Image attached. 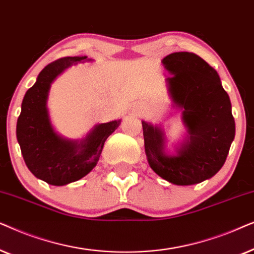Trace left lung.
I'll use <instances>...</instances> for the list:
<instances>
[{
	"label": "left lung",
	"instance_id": "obj_1",
	"mask_svg": "<svg viewBox=\"0 0 254 254\" xmlns=\"http://www.w3.org/2000/svg\"><path fill=\"white\" fill-rule=\"evenodd\" d=\"M172 76L166 78L172 98L183 109L189 140L176 156L164 152V135L142 121L150 168L176 185H193L220 171L235 137L231 103L217 71L199 55L176 52L163 59Z\"/></svg>",
	"mask_w": 254,
	"mask_h": 254
}]
</instances>
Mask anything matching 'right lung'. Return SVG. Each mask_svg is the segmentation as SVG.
<instances>
[{
	"label": "right lung",
	"mask_w": 254,
	"mask_h": 254,
	"mask_svg": "<svg viewBox=\"0 0 254 254\" xmlns=\"http://www.w3.org/2000/svg\"><path fill=\"white\" fill-rule=\"evenodd\" d=\"M86 57H65L47 64L27 90L17 120V140L25 164L37 178L50 185L64 186L83 178L95 168L106 138L120 120L100 124L82 141L64 140L50 123L46 99L51 83L71 64Z\"/></svg>",
	"instance_id": "right-lung-1"
}]
</instances>
